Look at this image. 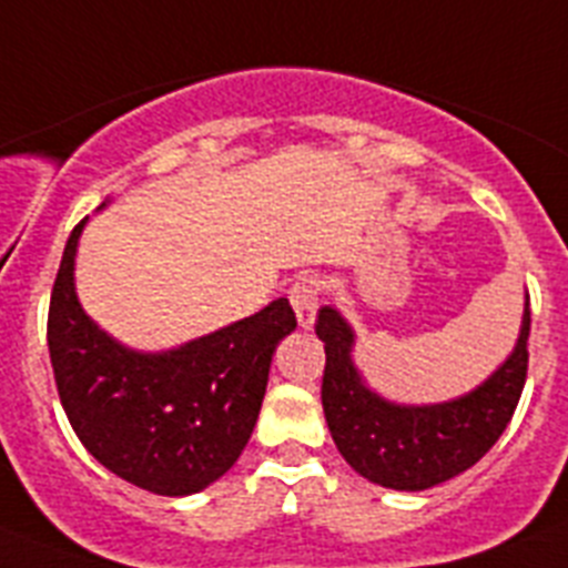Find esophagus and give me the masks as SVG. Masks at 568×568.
Returning a JSON list of instances; mask_svg holds the SVG:
<instances>
[{"label":"esophagus","mask_w":568,"mask_h":568,"mask_svg":"<svg viewBox=\"0 0 568 568\" xmlns=\"http://www.w3.org/2000/svg\"><path fill=\"white\" fill-rule=\"evenodd\" d=\"M318 295H321V281L315 275H298L290 287L287 298L295 310V318L304 329L313 327L315 313H318Z\"/></svg>","instance_id":"34e87169"}]
</instances>
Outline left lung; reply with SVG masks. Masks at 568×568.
<instances>
[{"label":"left lung","instance_id":"left-lung-1","mask_svg":"<svg viewBox=\"0 0 568 568\" xmlns=\"http://www.w3.org/2000/svg\"><path fill=\"white\" fill-rule=\"evenodd\" d=\"M529 295L520 338L509 358L469 395L433 406H400L375 395L353 364V327L321 307L315 335L327 366L321 404L338 453L373 484L420 491L455 478L489 453L515 415L529 366Z\"/></svg>","mask_w":568,"mask_h":568}]
</instances>
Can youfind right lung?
Listing matches in <instances>:
<instances>
[{
    "label": "right lung",
    "mask_w": 568,
    "mask_h": 568,
    "mask_svg": "<svg viewBox=\"0 0 568 568\" xmlns=\"http://www.w3.org/2000/svg\"><path fill=\"white\" fill-rule=\"evenodd\" d=\"M88 219L64 244L48 310L59 400L93 458L153 495L182 498L239 460L267 393L270 361L295 329L287 298L168 353H135L84 315L73 258Z\"/></svg>",
    "instance_id": "right-lung-1"
}]
</instances>
